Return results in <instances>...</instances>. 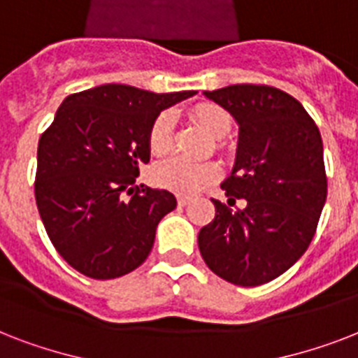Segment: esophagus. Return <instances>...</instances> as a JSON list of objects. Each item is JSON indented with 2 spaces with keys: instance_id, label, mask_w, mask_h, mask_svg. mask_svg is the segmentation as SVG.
<instances>
[{
  "instance_id": "34e87169",
  "label": "esophagus",
  "mask_w": 358,
  "mask_h": 358,
  "mask_svg": "<svg viewBox=\"0 0 358 358\" xmlns=\"http://www.w3.org/2000/svg\"><path fill=\"white\" fill-rule=\"evenodd\" d=\"M189 201H191L189 196H184V195L178 196V204H180V206H185V204H189Z\"/></svg>"
}]
</instances>
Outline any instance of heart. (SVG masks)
<instances>
[{"label": "heart", "instance_id": "heart-1", "mask_svg": "<svg viewBox=\"0 0 358 358\" xmlns=\"http://www.w3.org/2000/svg\"><path fill=\"white\" fill-rule=\"evenodd\" d=\"M193 117L213 139H223L232 128L229 113L213 103H201L193 111ZM173 122L174 117L171 111H163L152 122L150 131H148V146L157 156L167 154L173 146ZM217 176L219 167L215 163H195L182 159V157L165 159V162L157 163L152 171V178L159 187H165V189L180 193V195H193L196 191H201L204 185L212 184Z\"/></svg>", "mask_w": 358, "mask_h": 358}]
</instances>
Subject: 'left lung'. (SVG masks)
Listing matches in <instances>:
<instances>
[{
    "mask_svg": "<svg viewBox=\"0 0 358 358\" xmlns=\"http://www.w3.org/2000/svg\"><path fill=\"white\" fill-rule=\"evenodd\" d=\"M238 122L236 162L221 187L234 206L213 201L215 217L199 232V249L215 275L260 286L288 271L308 249L327 199L323 143L294 96L267 85L202 92Z\"/></svg>",
    "mask_w": 358,
    "mask_h": 358,
    "instance_id": "left-lung-1",
    "label": "left lung"
}]
</instances>
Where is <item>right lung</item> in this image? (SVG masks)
<instances>
[{
    "label": "right lung",
    "mask_w": 358,
    "mask_h": 358,
    "mask_svg": "<svg viewBox=\"0 0 358 358\" xmlns=\"http://www.w3.org/2000/svg\"><path fill=\"white\" fill-rule=\"evenodd\" d=\"M196 91L92 87L64 98L36 152L38 213L57 252L91 278H117L150 255L157 223L176 208L165 189L134 185L150 162L148 131ZM124 190L134 192L124 201Z\"/></svg>",
    "instance_id": "add662e5"
}]
</instances>
